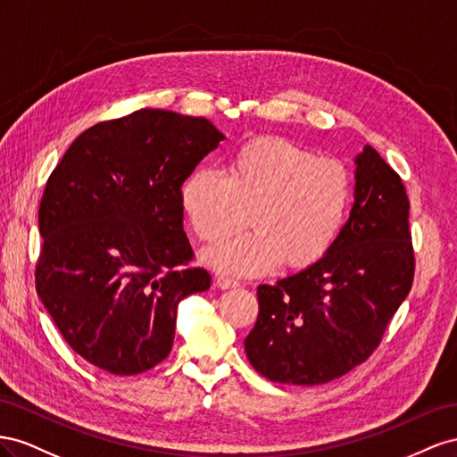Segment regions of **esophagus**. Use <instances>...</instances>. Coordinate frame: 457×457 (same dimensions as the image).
I'll list each match as a JSON object with an SVG mask.
<instances>
[{"label": "esophagus", "instance_id": "obj_1", "mask_svg": "<svg viewBox=\"0 0 457 457\" xmlns=\"http://www.w3.org/2000/svg\"><path fill=\"white\" fill-rule=\"evenodd\" d=\"M216 285L221 291H228V289H236V287H239V281L229 279V278H216Z\"/></svg>", "mask_w": 457, "mask_h": 457}]
</instances>
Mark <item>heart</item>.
<instances>
[{
	"mask_svg": "<svg viewBox=\"0 0 457 457\" xmlns=\"http://www.w3.org/2000/svg\"><path fill=\"white\" fill-rule=\"evenodd\" d=\"M179 201L197 237L218 243L249 212L253 231L204 251L203 262L228 276H262L285 262L308 268L331 251L352 203L346 168L266 136L231 154L228 176L201 166L181 184Z\"/></svg>",
	"mask_w": 457,
	"mask_h": 457,
	"instance_id": "1",
	"label": "heart"
}]
</instances>
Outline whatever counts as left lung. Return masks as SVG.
Here are the masks:
<instances>
[{"instance_id": "obj_1", "label": "left lung", "mask_w": 457, "mask_h": 457, "mask_svg": "<svg viewBox=\"0 0 457 457\" xmlns=\"http://www.w3.org/2000/svg\"><path fill=\"white\" fill-rule=\"evenodd\" d=\"M354 204L316 264L258 287L245 338L251 366L285 385H321L368 360L413 281L410 201L371 145L354 156Z\"/></svg>"}]
</instances>
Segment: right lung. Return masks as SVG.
Wrapping results in <instances>:
<instances>
[{
  "label": "right lung",
  "mask_w": 457,
  "mask_h": 457,
  "mask_svg": "<svg viewBox=\"0 0 457 457\" xmlns=\"http://www.w3.org/2000/svg\"><path fill=\"white\" fill-rule=\"evenodd\" d=\"M224 134L201 116L141 109L87 128L40 203L36 291L64 341L114 375L170 354L178 304L211 287L184 231L179 191Z\"/></svg>",
  "instance_id": "1"
}]
</instances>
